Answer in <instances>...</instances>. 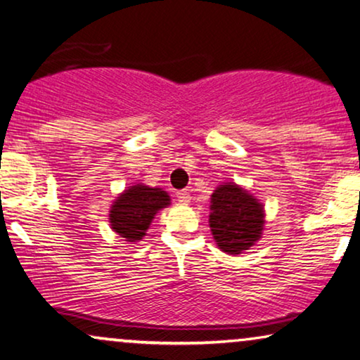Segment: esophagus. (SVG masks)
Segmentation results:
<instances>
[{
  "label": "esophagus",
  "instance_id": "1",
  "mask_svg": "<svg viewBox=\"0 0 360 360\" xmlns=\"http://www.w3.org/2000/svg\"><path fill=\"white\" fill-rule=\"evenodd\" d=\"M176 197H178V202H181V204H189L191 202V194L187 191H179Z\"/></svg>",
  "mask_w": 360,
  "mask_h": 360
}]
</instances>
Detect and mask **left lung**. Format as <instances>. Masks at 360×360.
<instances>
[{"instance_id": "obj_1", "label": "left lung", "mask_w": 360, "mask_h": 360, "mask_svg": "<svg viewBox=\"0 0 360 360\" xmlns=\"http://www.w3.org/2000/svg\"><path fill=\"white\" fill-rule=\"evenodd\" d=\"M210 229L221 251L240 255L259 240L262 205L236 184H224L212 194Z\"/></svg>"}]
</instances>
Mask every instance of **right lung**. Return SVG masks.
Returning <instances> with one entry per match:
<instances>
[{
    "label": "right lung",
    "instance_id": "right-lung-1",
    "mask_svg": "<svg viewBox=\"0 0 360 360\" xmlns=\"http://www.w3.org/2000/svg\"><path fill=\"white\" fill-rule=\"evenodd\" d=\"M166 205H169V195L165 191L143 184L131 186L114 202L109 214L110 226L125 241H139L156 212Z\"/></svg>",
    "mask_w": 360,
    "mask_h": 360
}]
</instances>
